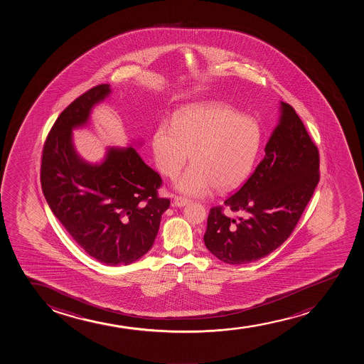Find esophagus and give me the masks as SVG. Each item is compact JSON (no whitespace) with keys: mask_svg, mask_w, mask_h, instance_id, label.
I'll return each mask as SVG.
<instances>
[{"mask_svg":"<svg viewBox=\"0 0 364 364\" xmlns=\"http://www.w3.org/2000/svg\"><path fill=\"white\" fill-rule=\"evenodd\" d=\"M188 203V198H185V197H181V196H176V197H174V200H173V204H174L176 207H185V205H186V204Z\"/></svg>","mask_w":364,"mask_h":364,"instance_id":"1","label":"esophagus"}]
</instances>
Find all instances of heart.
Here are the masks:
<instances>
[{
    "instance_id": "b5f03b06",
    "label": "heart",
    "mask_w": 364,
    "mask_h": 364,
    "mask_svg": "<svg viewBox=\"0 0 364 364\" xmlns=\"http://www.w3.org/2000/svg\"><path fill=\"white\" fill-rule=\"evenodd\" d=\"M262 141L254 117L221 105H196L162 122L153 134L157 168L176 178L191 153L192 166L176 181L178 191L204 197L230 191L250 176Z\"/></svg>"
}]
</instances>
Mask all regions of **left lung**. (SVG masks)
Masks as SVG:
<instances>
[{"mask_svg":"<svg viewBox=\"0 0 364 364\" xmlns=\"http://www.w3.org/2000/svg\"><path fill=\"white\" fill-rule=\"evenodd\" d=\"M255 172L225 205L238 219L211 208L204 244L223 262L245 264L289 238L320 180V157L296 110L280 102L279 124Z\"/></svg>","mask_w":364,"mask_h":364,"instance_id":"obj_1","label":"left lung"}]
</instances>
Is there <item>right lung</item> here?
Masks as SVG:
<instances>
[{"mask_svg": "<svg viewBox=\"0 0 364 364\" xmlns=\"http://www.w3.org/2000/svg\"><path fill=\"white\" fill-rule=\"evenodd\" d=\"M110 92L109 84L95 86L60 114L43 146L41 184L51 211L86 254L126 266L151 249L171 200L157 196L160 174L132 146H109L100 164L77 153L72 131L85 126Z\"/></svg>", "mask_w": 364, "mask_h": 364, "instance_id": "1", "label": "right lung"}]
</instances>
